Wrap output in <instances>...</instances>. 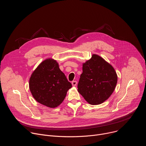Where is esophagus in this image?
I'll use <instances>...</instances> for the list:
<instances>
[{
  "label": "esophagus",
  "instance_id": "34e87169",
  "mask_svg": "<svg viewBox=\"0 0 146 146\" xmlns=\"http://www.w3.org/2000/svg\"><path fill=\"white\" fill-rule=\"evenodd\" d=\"M77 82L76 81H73L72 82V84L73 86H76L77 85Z\"/></svg>",
  "mask_w": 146,
  "mask_h": 146
}]
</instances>
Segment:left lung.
I'll return each mask as SVG.
<instances>
[{"label": "left lung", "instance_id": "1", "mask_svg": "<svg viewBox=\"0 0 146 146\" xmlns=\"http://www.w3.org/2000/svg\"><path fill=\"white\" fill-rule=\"evenodd\" d=\"M117 82V75L113 67L100 56L94 54L82 65L78 91L88 103L97 105L110 96Z\"/></svg>", "mask_w": 146, "mask_h": 146}]
</instances>
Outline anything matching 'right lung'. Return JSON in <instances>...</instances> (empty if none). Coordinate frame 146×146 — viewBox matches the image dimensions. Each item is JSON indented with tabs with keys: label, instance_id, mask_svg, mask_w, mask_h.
I'll return each instance as SVG.
<instances>
[{
	"label": "right lung",
	"instance_id": "right-lung-1",
	"mask_svg": "<svg viewBox=\"0 0 146 146\" xmlns=\"http://www.w3.org/2000/svg\"><path fill=\"white\" fill-rule=\"evenodd\" d=\"M72 87L56 61L51 58L41 62L29 80V89L33 98L51 108H56L64 101Z\"/></svg>",
	"mask_w": 146,
	"mask_h": 146
}]
</instances>
